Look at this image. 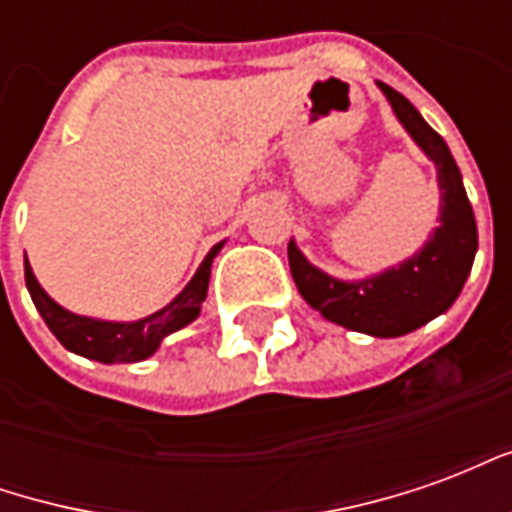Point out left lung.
Listing matches in <instances>:
<instances>
[{
  "label": "left lung",
  "instance_id": "left-lung-1",
  "mask_svg": "<svg viewBox=\"0 0 512 512\" xmlns=\"http://www.w3.org/2000/svg\"><path fill=\"white\" fill-rule=\"evenodd\" d=\"M406 134L433 161L439 180V227L414 255L365 279H337L304 257L290 238L288 260L296 288L326 321L370 337H400L447 312L461 296L477 252V222L450 147L408 98L378 82Z\"/></svg>",
  "mask_w": 512,
  "mask_h": 512
}]
</instances>
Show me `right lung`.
I'll use <instances>...</instances> for the list:
<instances>
[{"mask_svg":"<svg viewBox=\"0 0 512 512\" xmlns=\"http://www.w3.org/2000/svg\"><path fill=\"white\" fill-rule=\"evenodd\" d=\"M222 246L224 241L213 246L200 268L194 271V277L189 279V285L180 290L167 307L139 321H101V318H87V315L65 310L40 288L29 260H24V279H27V290L38 307L40 318L71 354L93 359L101 365H131L156 354L164 337L180 332L183 326L200 318L202 301L208 296V282H211L213 257L222 252Z\"/></svg>","mask_w":512,"mask_h":512,"instance_id":"add662e5","label":"right lung"}]
</instances>
